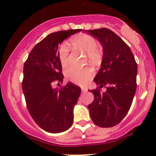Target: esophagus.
<instances>
[{"mask_svg":"<svg viewBox=\"0 0 156 156\" xmlns=\"http://www.w3.org/2000/svg\"><path fill=\"white\" fill-rule=\"evenodd\" d=\"M82 91L83 93L87 92L88 91V89H87V87H82Z\"/></svg>","mask_w":156,"mask_h":156,"instance_id":"obj_1","label":"esophagus"}]
</instances>
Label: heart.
<instances>
[{
    "label": "heart",
    "instance_id": "heart-1",
    "mask_svg": "<svg viewBox=\"0 0 156 156\" xmlns=\"http://www.w3.org/2000/svg\"><path fill=\"white\" fill-rule=\"evenodd\" d=\"M72 45L78 50L87 53L89 60L92 63H97L101 57V52L97 48V40L92 36L82 34L73 38L71 41ZM58 55L59 61L63 67L68 62L69 50L67 44H62L59 48ZM65 76L68 80L78 85L86 84L94 76V70L91 67L83 69L75 67H69L65 70Z\"/></svg>",
    "mask_w": 156,
    "mask_h": 156
}]
</instances>
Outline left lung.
I'll use <instances>...</instances> for the list:
<instances>
[{
    "label": "left lung",
    "instance_id": "obj_1",
    "mask_svg": "<svg viewBox=\"0 0 156 156\" xmlns=\"http://www.w3.org/2000/svg\"><path fill=\"white\" fill-rule=\"evenodd\" d=\"M99 40L103 48L101 68L94 79L106 92L92 89L93 102L88 105L91 119L98 126L108 128L121 122L131 107L136 89L137 64L131 49L116 33L107 28L86 30Z\"/></svg>",
    "mask_w": 156,
    "mask_h": 156
}]
</instances>
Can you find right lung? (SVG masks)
<instances>
[{
  "label": "right lung",
  "mask_w": 156,
  "mask_h": 156,
  "mask_svg": "<svg viewBox=\"0 0 156 156\" xmlns=\"http://www.w3.org/2000/svg\"><path fill=\"white\" fill-rule=\"evenodd\" d=\"M82 30H68L51 33L34 47L23 67V91L32 118L47 132L67 131L74 121V108L81 89L72 83L63 88H52L54 82L62 83L59 45Z\"/></svg>",
  "instance_id": "right-lung-1"
}]
</instances>
